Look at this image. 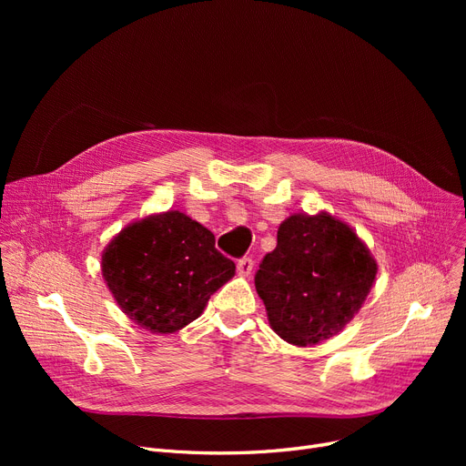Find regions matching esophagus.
Masks as SVG:
<instances>
[{
  "instance_id": "34e87169",
  "label": "esophagus",
  "mask_w": 466,
  "mask_h": 466,
  "mask_svg": "<svg viewBox=\"0 0 466 466\" xmlns=\"http://www.w3.org/2000/svg\"><path fill=\"white\" fill-rule=\"evenodd\" d=\"M253 266H255V262H253L251 257L239 258V260H238V274H239V276H249V274L253 272Z\"/></svg>"
}]
</instances>
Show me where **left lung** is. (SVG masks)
I'll list each match as a JSON object with an SVG mask.
<instances>
[{"label": "left lung", "instance_id": "left-lung-1", "mask_svg": "<svg viewBox=\"0 0 466 466\" xmlns=\"http://www.w3.org/2000/svg\"><path fill=\"white\" fill-rule=\"evenodd\" d=\"M378 272L357 234L327 213L292 215L278 246L255 274L268 321L295 346H313L344 329L362 306Z\"/></svg>", "mask_w": 466, "mask_h": 466}]
</instances>
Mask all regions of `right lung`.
<instances>
[{
  "label": "right lung",
  "instance_id": "1",
  "mask_svg": "<svg viewBox=\"0 0 466 466\" xmlns=\"http://www.w3.org/2000/svg\"><path fill=\"white\" fill-rule=\"evenodd\" d=\"M234 270V260L217 251L215 236L179 211L127 227L102 255L116 304L153 334L194 321Z\"/></svg>",
  "mask_w": 466,
  "mask_h": 466
}]
</instances>
